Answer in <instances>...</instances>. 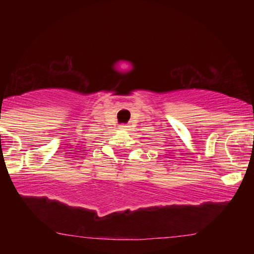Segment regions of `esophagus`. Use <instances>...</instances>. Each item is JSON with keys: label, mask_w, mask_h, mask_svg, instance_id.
I'll return each instance as SVG.
<instances>
[{"label": "esophagus", "mask_w": 254, "mask_h": 254, "mask_svg": "<svg viewBox=\"0 0 254 254\" xmlns=\"http://www.w3.org/2000/svg\"><path fill=\"white\" fill-rule=\"evenodd\" d=\"M120 127H121L122 130H128V128H130V126H127V124H121Z\"/></svg>", "instance_id": "obj_1"}]
</instances>
